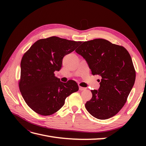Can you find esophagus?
<instances>
[{"label":"esophagus","mask_w":146,"mask_h":146,"mask_svg":"<svg viewBox=\"0 0 146 146\" xmlns=\"http://www.w3.org/2000/svg\"><path fill=\"white\" fill-rule=\"evenodd\" d=\"M78 86H80V87H81V86H82V84H81V83H79L78 84Z\"/></svg>","instance_id":"1"}]
</instances>
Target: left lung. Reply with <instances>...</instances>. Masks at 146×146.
Here are the masks:
<instances>
[{"instance_id": "8db88e82", "label": "left lung", "mask_w": 146, "mask_h": 146, "mask_svg": "<svg viewBox=\"0 0 146 146\" xmlns=\"http://www.w3.org/2000/svg\"><path fill=\"white\" fill-rule=\"evenodd\" d=\"M73 51L72 41L52 36L37 41L24 55L19 90L26 104L38 114L49 116L58 111L66 98L78 90L76 82H62L54 74L62 66L63 57Z\"/></svg>"}]
</instances>
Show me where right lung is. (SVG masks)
I'll return each instance as SVG.
<instances>
[{
    "label": "right lung",
    "mask_w": 146,
    "mask_h": 146,
    "mask_svg": "<svg viewBox=\"0 0 146 146\" xmlns=\"http://www.w3.org/2000/svg\"><path fill=\"white\" fill-rule=\"evenodd\" d=\"M80 55L92 74L100 76L98 90L85 104L87 111L99 119L114 116L125 105L133 88L136 72L129 52L123 47L104 39L85 42Z\"/></svg>",
    "instance_id": "obj_1"
}]
</instances>
